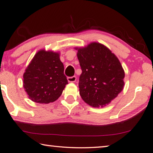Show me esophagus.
<instances>
[{"mask_svg": "<svg viewBox=\"0 0 153 153\" xmlns=\"http://www.w3.org/2000/svg\"><path fill=\"white\" fill-rule=\"evenodd\" d=\"M76 77L73 76V77H67V80H68L69 82H75L76 81Z\"/></svg>", "mask_w": 153, "mask_h": 153, "instance_id": "34e87169", "label": "esophagus"}]
</instances>
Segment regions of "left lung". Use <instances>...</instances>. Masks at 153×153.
Wrapping results in <instances>:
<instances>
[{
	"instance_id": "8db88e82",
	"label": "left lung",
	"mask_w": 153,
	"mask_h": 153,
	"mask_svg": "<svg viewBox=\"0 0 153 153\" xmlns=\"http://www.w3.org/2000/svg\"><path fill=\"white\" fill-rule=\"evenodd\" d=\"M75 49L82 70L79 88L83 100L92 107L109 104L122 91L125 84V72L120 60L99 42Z\"/></svg>"
}]
</instances>
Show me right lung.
Here are the masks:
<instances>
[{
  "label": "right lung",
  "instance_id": "obj_1",
  "mask_svg": "<svg viewBox=\"0 0 153 153\" xmlns=\"http://www.w3.org/2000/svg\"><path fill=\"white\" fill-rule=\"evenodd\" d=\"M68 84L60 53L41 49L36 53L23 79V86L32 101L48 104L57 100Z\"/></svg>",
  "mask_w": 153,
  "mask_h": 153
}]
</instances>
